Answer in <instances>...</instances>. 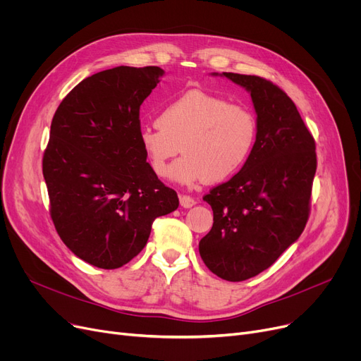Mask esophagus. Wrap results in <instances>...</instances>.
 <instances>
[{"label": "esophagus", "instance_id": "1", "mask_svg": "<svg viewBox=\"0 0 361 361\" xmlns=\"http://www.w3.org/2000/svg\"><path fill=\"white\" fill-rule=\"evenodd\" d=\"M180 204H181L183 207H192V206L196 204V200H195L193 197H190V196L183 195V196L180 197Z\"/></svg>", "mask_w": 361, "mask_h": 361}]
</instances>
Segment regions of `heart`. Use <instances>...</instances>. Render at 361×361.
Returning <instances> with one entry per match:
<instances>
[{
  "instance_id": "1",
  "label": "heart",
  "mask_w": 361,
  "mask_h": 361,
  "mask_svg": "<svg viewBox=\"0 0 361 361\" xmlns=\"http://www.w3.org/2000/svg\"><path fill=\"white\" fill-rule=\"evenodd\" d=\"M158 124L143 126L139 143L158 176L180 184L209 180L219 183L235 176L252 155L257 136L255 112L203 89H190L166 102Z\"/></svg>"
}]
</instances>
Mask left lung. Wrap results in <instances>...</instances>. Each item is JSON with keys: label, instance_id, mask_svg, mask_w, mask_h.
Returning <instances> with one entry per match:
<instances>
[{"label": "left lung", "instance_id": "left-lung-1", "mask_svg": "<svg viewBox=\"0 0 361 361\" xmlns=\"http://www.w3.org/2000/svg\"><path fill=\"white\" fill-rule=\"evenodd\" d=\"M222 74L250 92L257 136L245 165L203 196L214 225L199 253L211 272L240 282L268 269L301 235L317 159L312 133L286 92L259 75Z\"/></svg>", "mask_w": 361, "mask_h": 361}]
</instances>
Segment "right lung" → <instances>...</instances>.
<instances>
[{
  "mask_svg": "<svg viewBox=\"0 0 361 361\" xmlns=\"http://www.w3.org/2000/svg\"><path fill=\"white\" fill-rule=\"evenodd\" d=\"M162 74L157 66L99 71L54 114L42 158L49 215L67 247L101 269L136 257L154 221L178 207L139 143L140 105Z\"/></svg>",
  "mask_w": 361,
  "mask_h": 361,
  "instance_id": "right-lung-1",
  "label": "right lung"
}]
</instances>
